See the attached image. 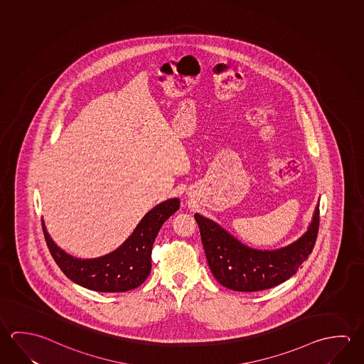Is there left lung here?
<instances>
[{
    "label": "left lung",
    "instance_id": "1",
    "mask_svg": "<svg viewBox=\"0 0 364 364\" xmlns=\"http://www.w3.org/2000/svg\"><path fill=\"white\" fill-rule=\"evenodd\" d=\"M194 217L215 279L235 291H259L290 279L312 253L318 234L319 203L306 232L287 247L272 250L250 248L210 218L199 213Z\"/></svg>",
    "mask_w": 364,
    "mask_h": 364
}]
</instances>
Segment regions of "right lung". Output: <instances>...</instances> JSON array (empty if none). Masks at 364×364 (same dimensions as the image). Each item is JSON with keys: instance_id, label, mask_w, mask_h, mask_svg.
Returning a JSON list of instances; mask_svg holds the SVG:
<instances>
[{"instance_id": "add662e5", "label": "right lung", "mask_w": 364, "mask_h": 364, "mask_svg": "<svg viewBox=\"0 0 364 364\" xmlns=\"http://www.w3.org/2000/svg\"><path fill=\"white\" fill-rule=\"evenodd\" d=\"M179 208L178 198L157 204L119 248L90 259L73 257L58 247L47 232L43 220L42 229L53 259L71 281L95 291L124 293L139 287L149 276L154 239L164 223Z\"/></svg>"}]
</instances>
